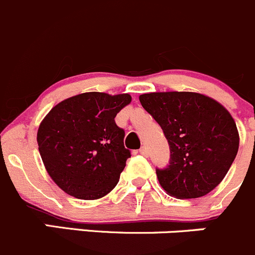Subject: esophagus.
<instances>
[{
    "instance_id": "obj_1",
    "label": "esophagus",
    "mask_w": 255,
    "mask_h": 255,
    "mask_svg": "<svg viewBox=\"0 0 255 255\" xmlns=\"http://www.w3.org/2000/svg\"><path fill=\"white\" fill-rule=\"evenodd\" d=\"M139 153L142 154V155H144V156H148V154H149V151H148V148H146V146H142V148L139 149Z\"/></svg>"
}]
</instances>
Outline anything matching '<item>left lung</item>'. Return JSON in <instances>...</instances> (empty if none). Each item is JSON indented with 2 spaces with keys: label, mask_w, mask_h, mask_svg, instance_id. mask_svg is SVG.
I'll list each match as a JSON object with an SVG mask.
<instances>
[{
  "label": "left lung",
  "mask_w": 255,
  "mask_h": 255,
  "mask_svg": "<svg viewBox=\"0 0 255 255\" xmlns=\"http://www.w3.org/2000/svg\"><path fill=\"white\" fill-rule=\"evenodd\" d=\"M139 101L170 145V165L156 169L166 194L197 199L212 191L225 179L239 146L237 126L227 109L189 91L143 94Z\"/></svg>",
  "instance_id": "left-lung-1"
}]
</instances>
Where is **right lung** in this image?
Returning <instances> with one entry per match:
<instances>
[{
	"instance_id": "add662e5",
	"label": "right lung",
	"mask_w": 255,
	"mask_h": 255,
	"mask_svg": "<svg viewBox=\"0 0 255 255\" xmlns=\"http://www.w3.org/2000/svg\"><path fill=\"white\" fill-rule=\"evenodd\" d=\"M128 94L84 92L59 102L40 122L38 149L53 181L70 196L97 200L117 185L130 151L115 122Z\"/></svg>"
}]
</instances>
